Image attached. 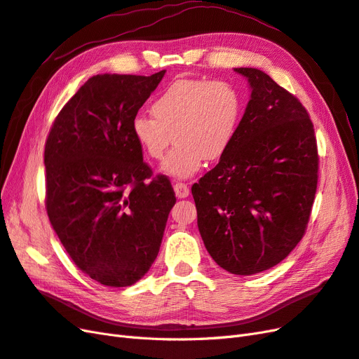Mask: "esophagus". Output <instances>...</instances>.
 I'll return each instance as SVG.
<instances>
[{
  "instance_id": "34e87169",
  "label": "esophagus",
  "mask_w": 359,
  "mask_h": 359,
  "mask_svg": "<svg viewBox=\"0 0 359 359\" xmlns=\"http://www.w3.org/2000/svg\"><path fill=\"white\" fill-rule=\"evenodd\" d=\"M174 192H176L177 198H187L189 196V187L185 185V183L177 182L176 185H174Z\"/></svg>"
}]
</instances>
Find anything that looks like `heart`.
<instances>
[{"mask_svg":"<svg viewBox=\"0 0 359 359\" xmlns=\"http://www.w3.org/2000/svg\"><path fill=\"white\" fill-rule=\"evenodd\" d=\"M151 114L132 120V135L150 159L159 161L176 142L161 171L189 179L204 161L219 159L238 134L243 114L241 91L221 79H177L151 104Z\"/></svg>","mask_w":359,"mask_h":359,"instance_id":"heart-1","label":"heart"}]
</instances>
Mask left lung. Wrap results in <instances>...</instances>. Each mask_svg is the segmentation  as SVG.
Here are the masks:
<instances>
[{
    "mask_svg": "<svg viewBox=\"0 0 359 359\" xmlns=\"http://www.w3.org/2000/svg\"><path fill=\"white\" fill-rule=\"evenodd\" d=\"M251 96L217 167L192 185L197 224L212 259L230 273L273 268L310 219L319 155L301 102L264 72L236 67Z\"/></svg>",
    "mask_w": 359,
    "mask_h": 359,
    "instance_id": "left-lung-1",
    "label": "left lung"
}]
</instances>
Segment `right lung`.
Segmentation results:
<instances>
[{
	"label": "right lung",
	"instance_id": "right-lung-1",
	"mask_svg": "<svg viewBox=\"0 0 359 359\" xmlns=\"http://www.w3.org/2000/svg\"><path fill=\"white\" fill-rule=\"evenodd\" d=\"M163 75L90 78L60 111L45 144L50 225L78 268L108 287H128L147 273L176 203L165 176L151 179L130 129Z\"/></svg>",
	"mask_w": 359,
	"mask_h": 359
}]
</instances>
